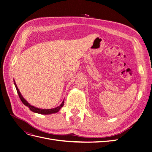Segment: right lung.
I'll return each instance as SVG.
<instances>
[{
	"instance_id": "1",
	"label": "right lung",
	"mask_w": 152,
	"mask_h": 152,
	"mask_svg": "<svg viewBox=\"0 0 152 152\" xmlns=\"http://www.w3.org/2000/svg\"><path fill=\"white\" fill-rule=\"evenodd\" d=\"M14 83L15 86V88H16V89H17V93L18 94V96L20 97V100L22 101V102H23V104L26 105V106H27L30 110L32 112H34V113H38V114H45V115H47V114H54V113H58V112L61 109V108L64 105V101L62 102V103L59 105V106L55 107V108H53V109H39V108H37L36 107H34V105H30L27 101H26L25 99L23 97V96H22L20 92V91L18 90V88H17V86L15 83V80H14Z\"/></svg>"
}]
</instances>
